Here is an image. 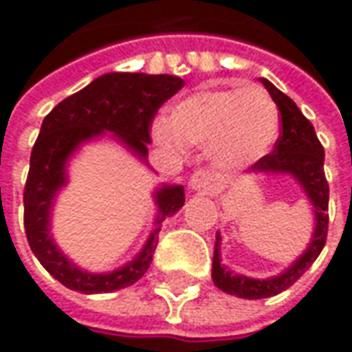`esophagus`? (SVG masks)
Segmentation results:
<instances>
[{"mask_svg": "<svg viewBox=\"0 0 352 352\" xmlns=\"http://www.w3.org/2000/svg\"><path fill=\"white\" fill-rule=\"evenodd\" d=\"M215 174L210 170H196L192 176H190V188L192 190H213L215 188Z\"/></svg>", "mask_w": 352, "mask_h": 352, "instance_id": "34e87169", "label": "esophagus"}]
</instances>
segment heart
<instances>
[{
  "instance_id": "b5f03b06",
  "label": "heart",
  "mask_w": 352,
  "mask_h": 352,
  "mask_svg": "<svg viewBox=\"0 0 352 352\" xmlns=\"http://www.w3.org/2000/svg\"><path fill=\"white\" fill-rule=\"evenodd\" d=\"M278 129V107L266 89L201 88L176 103L168 121L158 119L153 137L168 151L210 148L219 166L239 168L272 148Z\"/></svg>"
}]
</instances>
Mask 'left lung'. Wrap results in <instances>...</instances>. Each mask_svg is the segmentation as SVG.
<instances>
[{
    "label": "left lung",
    "mask_w": 352,
    "mask_h": 352,
    "mask_svg": "<svg viewBox=\"0 0 352 352\" xmlns=\"http://www.w3.org/2000/svg\"><path fill=\"white\" fill-rule=\"evenodd\" d=\"M264 88L272 96L280 111V137L274 142V151L270 155L263 156L256 160L250 170L252 172H286L292 174L298 182L304 186L305 194L311 199L316 208V233L309 243V247L304 254L292 264L286 272L280 276L268 278V280H254V278L241 276L231 270L221 266L219 258V245L221 236L217 233L215 241V252H213V268H211V278L219 290L227 292L236 298H247V300H261V298H270L276 296L304 274L305 270L316 263L319 252L325 247L327 241V229H329V184L325 178L323 170V160H325V151L319 142L314 125L305 119L300 111V107L292 102L286 94L270 84L268 80H261Z\"/></svg>",
    "instance_id": "8db88e82"
}]
</instances>
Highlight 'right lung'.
Listing matches in <instances>:
<instances>
[{
	"mask_svg": "<svg viewBox=\"0 0 352 352\" xmlns=\"http://www.w3.org/2000/svg\"><path fill=\"white\" fill-rule=\"evenodd\" d=\"M182 88L184 80L176 76L111 72L62 100L45 117L31 151V166L23 192V221L34 256L66 288L82 294H105L135 284L153 263L162 221L186 201L182 186H162L155 196L158 204L156 229L141 254L109 274H89L66 261L48 235L52 197L66 182V160L78 144L103 131L116 133L129 148L146 158L156 111Z\"/></svg>",
	"mask_w": 352,
	"mask_h": 352,
	"instance_id": "right-lung-1",
	"label": "right lung"
}]
</instances>
